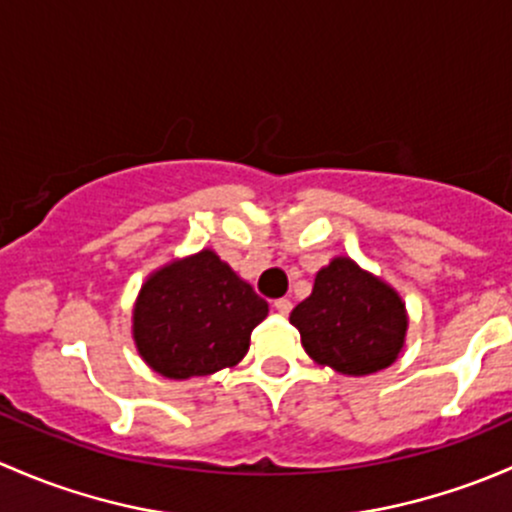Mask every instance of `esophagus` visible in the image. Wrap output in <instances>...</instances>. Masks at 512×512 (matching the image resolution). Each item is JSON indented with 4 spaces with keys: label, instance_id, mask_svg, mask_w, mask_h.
<instances>
[{
    "label": "esophagus",
    "instance_id": "obj_1",
    "mask_svg": "<svg viewBox=\"0 0 512 512\" xmlns=\"http://www.w3.org/2000/svg\"><path fill=\"white\" fill-rule=\"evenodd\" d=\"M291 308H293V303L288 298L273 300V310H276L278 315H288V313H291Z\"/></svg>",
    "mask_w": 512,
    "mask_h": 512
}]
</instances>
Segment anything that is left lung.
I'll return each instance as SVG.
<instances>
[{
    "instance_id": "8db88e82",
    "label": "left lung",
    "mask_w": 512,
    "mask_h": 512,
    "mask_svg": "<svg viewBox=\"0 0 512 512\" xmlns=\"http://www.w3.org/2000/svg\"><path fill=\"white\" fill-rule=\"evenodd\" d=\"M291 325L305 352L342 374H372L397 360L407 333L399 295L350 258L318 271L310 298L298 303Z\"/></svg>"
}]
</instances>
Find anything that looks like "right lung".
<instances>
[{
    "label": "right lung",
    "instance_id": "right-lung-1",
    "mask_svg": "<svg viewBox=\"0 0 512 512\" xmlns=\"http://www.w3.org/2000/svg\"><path fill=\"white\" fill-rule=\"evenodd\" d=\"M266 315V300L217 254L202 251L142 286L133 335L142 360L162 377H204L244 360L251 330Z\"/></svg>",
    "mask_w": 512,
    "mask_h": 512
}]
</instances>
